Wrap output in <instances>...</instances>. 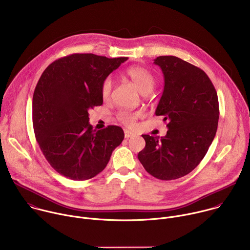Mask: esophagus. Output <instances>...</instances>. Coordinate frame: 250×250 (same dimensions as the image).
I'll list each match as a JSON object with an SVG mask.
<instances>
[{"instance_id": "34e87169", "label": "esophagus", "mask_w": 250, "mask_h": 250, "mask_svg": "<svg viewBox=\"0 0 250 250\" xmlns=\"http://www.w3.org/2000/svg\"><path fill=\"white\" fill-rule=\"evenodd\" d=\"M134 134L131 132V131H129V130H127V129H125V136L126 137V138H128V137H131V136H133Z\"/></svg>"}]
</instances>
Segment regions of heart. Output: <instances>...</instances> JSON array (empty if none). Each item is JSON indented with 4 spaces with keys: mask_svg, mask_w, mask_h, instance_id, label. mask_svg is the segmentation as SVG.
<instances>
[{
    "mask_svg": "<svg viewBox=\"0 0 250 250\" xmlns=\"http://www.w3.org/2000/svg\"><path fill=\"white\" fill-rule=\"evenodd\" d=\"M126 76L133 82L137 90L142 95H147L152 92L155 87L156 80L153 74L147 69L139 66L130 67L126 70ZM113 89V82L110 77L105 78L101 86V94L104 99H109ZM138 117V113L127 110H122L118 113V119L125 125L131 127L134 125L135 120Z\"/></svg>",
    "mask_w": 250,
    "mask_h": 250,
    "instance_id": "1",
    "label": "heart"
}]
</instances>
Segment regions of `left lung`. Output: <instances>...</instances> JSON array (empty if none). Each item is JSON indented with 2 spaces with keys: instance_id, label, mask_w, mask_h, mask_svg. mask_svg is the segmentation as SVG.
Segmentation results:
<instances>
[{
  "instance_id": "1",
  "label": "left lung",
  "mask_w": 250,
  "mask_h": 250,
  "mask_svg": "<svg viewBox=\"0 0 250 250\" xmlns=\"http://www.w3.org/2000/svg\"><path fill=\"white\" fill-rule=\"evenodd\" d=\"M164 77V90L155 111L167 122L165 136L142 134L146 147L137 157L160 180H174L194 170L215 138L219 100L204 71L176 56L154 59Z\"/></svg>"
}]
</instances>
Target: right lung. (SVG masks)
I'll return each mask as SVG.
<instances>
[{"mask_svg":"<svg viewBox=\"0 0 250 250\" xmlns=\"http://www.w3.org/2000/svg\"><path fill=\"white\" fill-rule=\"evenodd\" d=\"M126 60L71 54L52 62L34 89L35 138L51 167L71 180H88L102 172L122 144L123 128L93 129L89 110L103 104V81Z\"/></svg>","mask_w":250,"mask_h":250,"instance_id":"1","label":"right lung"}]
</instances>
